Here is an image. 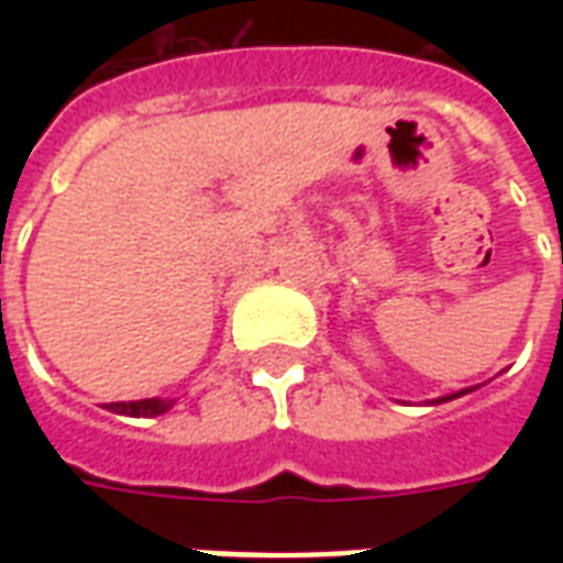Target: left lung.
Instances as JSON below:
<instances>
[{
  "instance_id": "1",
  "label": "left lung",
  "mask_w": 563,
  "mask_h": 563,
  "mask_svg": "<svg viewBox=\"0 0 563 563\" xmlns=\"http://www.w3.org/2000/svg\"><path fill=\"white\" fill-rule=\"evenodd\" d=\"M467 391H473V389H461V391H452V395H446V398H437V401H434V404L452 401V398H461V395H467Z\"/></svg>"
}]
</instances>
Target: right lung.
Returning <instances> with one entry per match:
<instances>
[{
  "instance_id": "right-lung-1",
  "label": "right lung",
  "mask_w": 563,
  "mask_h": 563,
  "mask_svg": "<svg viewBox=\"0 0 563 563\" xmlns=\"http://www.w3.org/2000/svg\"><path fill=\"white\" fill-rule=\"evenodd\" d=\"M111 413L132 416V419H153V416L168 413L174 407V398H141V401H117L104 404Z\"/></svg>"
}]
</instances>
